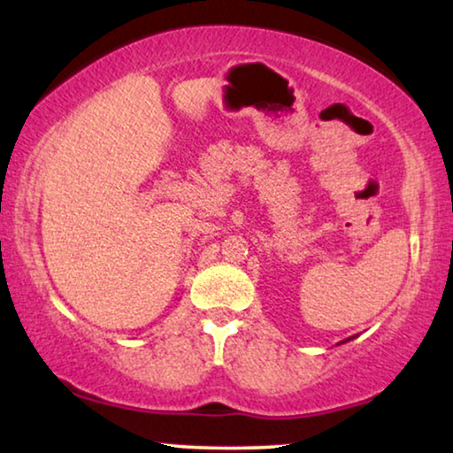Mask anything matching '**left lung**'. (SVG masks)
I'll use <instances>...</instances> for the list:
<instances>
[{
  "label": "left lung",
  "instance_id": "obj_1",
  "mask_svg": "<svg viewBox=\"0 0 453 453\" xmlns=\"http://www.w3.org/2000/svg\"><path fill=\"white\" fill-rule=\"evenodd\" d=\"M351 339H356V335H353V337H347V339H343V341H341V343H347V341H351ZM341 343H337V345H341Z\"/></svg>",
  "mask_w": 453,
  "mask_h": 453
}]
</instances>
